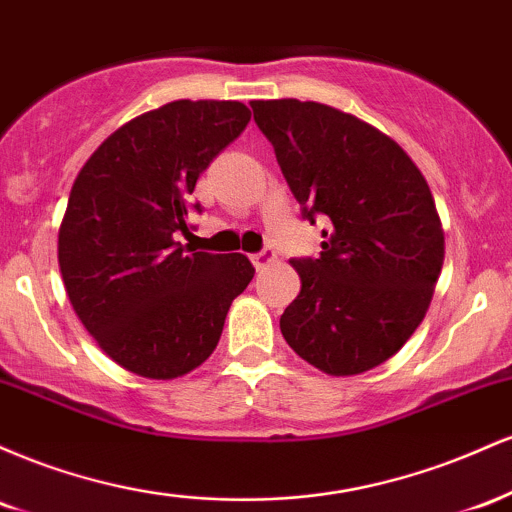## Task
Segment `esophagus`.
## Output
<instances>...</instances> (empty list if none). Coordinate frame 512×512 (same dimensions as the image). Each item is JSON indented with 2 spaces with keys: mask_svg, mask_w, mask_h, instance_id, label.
<instances>
[{
  "mask_svg": "<svg viewBox=\"0 0 512 512\" xmlns=\"http://www.w3.org/2000/svg\"><path fill=\"white\" fill-rule=\"evenodd\" d=\"M250 260L255 264V269H264L276 260V255L274 250H262V252H255V255H250Z\"/></svg>",
  "mask_w": 512,
  "mask_h": 512,
  "instance_id": "esophagus-1",
  "label": "esophagus"
}]
</instances>
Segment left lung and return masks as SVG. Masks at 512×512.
<instances>
[{
  "label": "left lung",
  "mask_w": 512,
  "mask_h": 512,
  "mask_svg": "<svg viewBox=\"0 0 512 512\" xmlns=\"http://www.w3.org/2000/svg\"><path fill=\"white\" fill-rule=\"evenodd\" d=\"M303 216L330 219L317 260H293L301 293L286 344L327 375H358L407 344L445 257L431 187L407 151L356 115L315 101H250Z\"/></svg>",
  "instance_id": "left-lung-1"
}]
</instances>
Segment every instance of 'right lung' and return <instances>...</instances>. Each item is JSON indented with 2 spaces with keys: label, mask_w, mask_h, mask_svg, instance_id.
I'll use <instances>...</instances> for the list:
<instances>
[{
  "label": "right lung",
  "mask_w": 512,
  "mask_h": 512,
  "mask_svg": "<svg viewBox=\"0 0 512 512\" xmlns=\"http://www.w3.org/2000/svg\"><path fill=\"white\" fill-rule=\"evenodd\" d=\"M250 122L240 101H173L134 117L76 175L57 260L81 325L117 366L151 380L190 373L219 344L255 276L240 252L180 245L202 170Z\"/></svg>",
  "instance_id": "obj_1"
}]
</instances>
